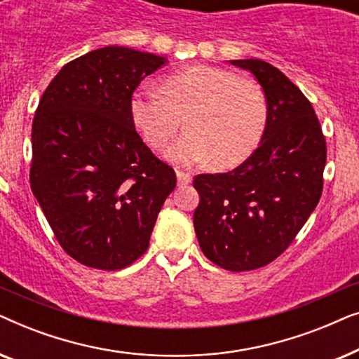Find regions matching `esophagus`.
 Masks as SVG:
<instances>
[{
    "instance_id": "1",
    "label": "esophagus",
    "mask_w": 359,
    "mask_h": 359,
    "mask_svg": "<svg viewBox=\"0 0 359 359\" xmlns=\"http://www.w3.org/2000/svg\"><path fill=\"white\" fill-rule=\"evenodd\" d=\"M176 178H178V184H189L193 181V176L191 173H186V171L176 170Z\"/></svg>"
}]
</instances>
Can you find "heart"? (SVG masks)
I'll return each instance as SVG.
<instances>
[{"label": "heart", "mask_w": 359, "mask_h": 359, "mask_svg": "<svg viewBox=\"0 0 359 359\" xmlns=\"http://www.w3.org/2000/svg\"><path fill=\"white\" fill-rule=\"evenodd\" d=\"M129 112L155 150H163L186 119L188 132L166 154L178 165L209 158L217 166L237 165L257 149L268 122V102L257 81L210 65L166 76L161 91L139 88Z\"/></svg>", "instance_id": "1"}]
</instances>
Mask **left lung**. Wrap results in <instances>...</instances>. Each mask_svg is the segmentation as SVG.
Returning a JSON list of instances; mask_svg holds the SVG:
<instances>
[{"instance_id":"1","label":"left lung","mask_w":359,"mask_h":359,"mask_svg":"<svg viewBox=\"0 0 359 359\" xmlns=\"http://www.w3.org/2000/svg\"><path fill=\"white\" fill-rule=\"evenodd\" d=\"M230 63L262 85L266 129L235 170L196 176L194 230L210 262L238 273L274 262L307 222L322 196L327 144L311 101L281 70L258 58Z\"/></svg>"}]
</instances>
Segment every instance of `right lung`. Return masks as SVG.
<instances>
[{"instance_id":"right-lung-1","label":"right lung","mask_w":359,"mask_h":359,"mask_svg":"<svg viewBox=\"0 0 359 359\" xmlns=\"http://www.w3.org/2000/svg\"><path fill=\"white\" fill-rule=\"evenodd\" d=\"M166 58L109 46L68 62L43 91L32 122V193L60 247L104 271L147 252L176 186L130 119L140 81Z\"/></svg>"}]
</instances>
